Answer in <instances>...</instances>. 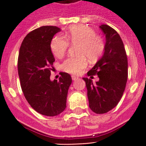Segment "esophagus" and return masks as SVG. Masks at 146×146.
Here are the masks:
<instances>
[{"mask_svg":"<svg viewBox=\"0 0 146 146\" xmlns=\"http://www.w3.org/2000/svg\"><path fill=\"white\" fill-rule=\"evenodd\" d=\"M78 79H79V77H77V76H72V80H77Z\"/></svg>","mask_w":146,"mask_h":146,"instance_id":"esophagus-1","label":"esophagus"}]
</instances>
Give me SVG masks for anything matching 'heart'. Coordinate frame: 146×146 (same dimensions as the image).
<instances>
[{
	"label": "heart",
	"instance_id": "b5f03b06",
	"mask_svg": "<svg viewBox=\"0 0 146 146\" xmlns=\"http://www.w3.org/2000/svg\"><path fill=\"white\" fill-rule=\"evenodd\" d=\"M65 38L54 36L50 42V49L56 57L61 58L70 46L78 45L76 57H70L63 61L61 68L66 73L78 75L86 67L87 57L90 61L97 60L105 50V40L103 36L96 33L93 28L86 25H74L69 28Z\"/></svg>",
	"mask_w": 146,
	"mask_h": 146
}]
</instances>
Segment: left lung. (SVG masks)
Returning a JSON list of instances; mask_svg holds the SVG:
<instances>
[{
    "mask_svg": "<svg viewBox=\"0 0 146 146\" xmlns=\"http://www.w3.org/2000/svg\"><path fill=\"white\" fill-rule=\"evenodd\" d=\"M105 33V50L102 58L87 73L90 78L97 75L100 80L93 83L83 78L87 89L89 106L97 114H103L115 107L121 100L128 79V60L119 34L111 27H100Z\"/></svg>",
    "mask_w": 146,
    "mask_h": 146,
    "instance_id": "obj_1",
    "label": "left lung"
}]
</instances>
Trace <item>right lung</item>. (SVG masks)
Listing matches in <instances>:
<instances>
[{
  "instance_id": "right-lung-1",
  "label": "right lung",
  "mask_w": 146,
  "mask_h": 146,
  "mask_svg": "<svg viewBox=\"0 0 146 146\" xmlns=\"http://www.w3.org/2000/svg\"><path fill=\"white\" fill-rule=\"evenodd\" d=\"M59 31L55 26L35 29L24 37L19 50L17 69L22 91L31 107L46 116H55L65 110L72 83L66 73H60L59 80L50 79L55 61L50 42Z\"/></svg>"
}]
</instances>
